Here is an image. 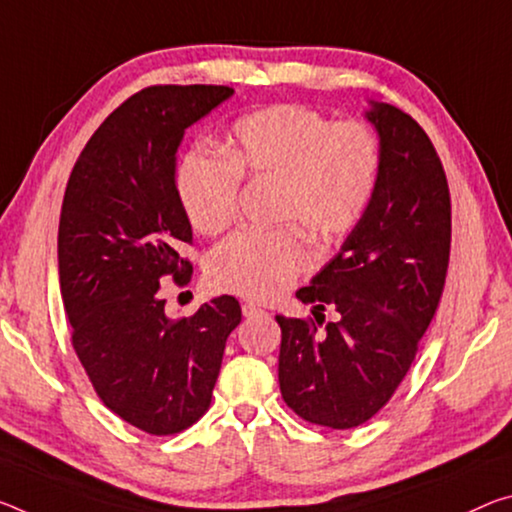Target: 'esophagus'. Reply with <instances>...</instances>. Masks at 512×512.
Wrapping results in <instances>:
<instances>
[{"label":"esophagus","instance_id":"obj_1","mask_svg":"<svg viewBox=\"0 0 512 512\" xmlns=\"http://www.w3.org/2000/svg\"><path fill=\"white\" fill-rule=\"evenodd\" d=\"M241 312H243V316H246V319H253V316H264L266 314V310H262V307L255 305V303H243Z\"/></svg>","mask_w":512,"mask_h":512}]
</instances>
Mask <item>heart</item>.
<instances>
[{
	"mask_svg": "<svg viewBox=\"0 0 512 512\" xmlns=\"http://www.w3.org/2000/svg\"><path fill=\"white\" fill-rule=\"evenodd\" d=\"M223 159L191 148L177 164L175 191L189 223L218 234L237 212L239 180L275 182L273 221L296 223L321 243L351 234L373 200L380 143L358 120L330 123L303 104H273L234 120L221 141ZM312 266L296 227L232 234L209 259L214 287L273 300Z\"/></svg>",
	"mask_w": 512,
	"mask_h": 512,
	"instance_id": "1",
	"label": "heart"
}]
</instances>
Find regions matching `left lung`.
Instances as JSON below:
<instances>
[{
    "label": "left lung",
    "instance_id": "left-lung-1",
    "mask_svg": "<svg viewBox=\"0 0 512 512\" xmlns=\"http://www.w3.org/2000/svg\"><path fill=\"white\" fill-rule=\"evenodd\" d=\"M364 116L380 139L367 214L296 291L317 321L275 316L282 399L335 431L369 421L401 385L440 305L451 250L449 184L431 139L392 104L371 102ZM326 306L338 321L319 331Z\"/></svg>",
    "mask_w": 512,
    "mask_h": 512
}]
</instances>
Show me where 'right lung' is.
Returning a JSON list of instances; mask_svg holds the SVG:
<instances>
[{
	"mask_svg": "<svg viewBox=\"0 0 512 512\" xmlns=\"http://www.w3.org/2000/svg\"><path fill=\"white\" fill-rule=\"evenodd\" d=\"M230 86H150L125 100L81 150L63 196L59 282L72 348L102 403L150 435H175L209 410L234 296L168 319L161 282L184 287L193 241L175 191L184 129L232 97Z\"/></svg>",
	"mask_w": 512,
	"mask_h": 512,
	"instance_id": "1",
	"label": "right lung"
}]
</instances>
